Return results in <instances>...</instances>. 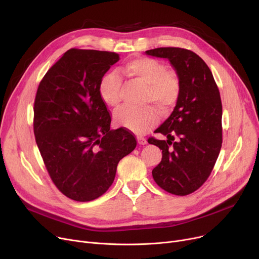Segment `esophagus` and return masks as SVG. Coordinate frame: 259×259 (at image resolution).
<instances>
[{"mask_svg": "<svg viewBox=\"0 0 259 259\" xmlns=\"http://www.w3.org/2000/svg\"><path fill=\"white\" fill-rule=\"evenodd\" d=\"M138 143L140 145H146L147 144V140L145 138H143V137H138Z\"/></svg>", "mask_w": 259, "mask_h": 259, "instance_id": "34e87169", "label": "esophagus"}]
</instances>
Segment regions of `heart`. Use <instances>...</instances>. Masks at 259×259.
<instances>
[{
    "label": "heart",
    "mask_w": 259,
    "mask_h": 259,
    "mask_svg": "<svg viewBox=\"0 0 259 259\" xmlns=\"http://www.w3.org/2000/svg\"><path fill=\"white\" fill-rule=\"evenodd\" d=\"M122 72L146 85L144 101L153 103L161 112H169L178 103L181 94V79L178 73L167 70L164 63L152 58H135L125 63ZM121 79L117 73H105L99 81V93L102 101L109 107H117L120 103ZM118 125L137 134H143L155 126L158 115L150 106L120 108L114 114Z\"/></svg>",
    "instance_id": "1"
}]
</instances>
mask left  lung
<instances>
[{"label": "left lung", "mask_w": 259, "mask_h": 259, "mask_svg": "<svg viewBox=\"0 0 259 259\" xmlns=\"http://www.w3.org/2000/svg\"><path fill=\"white\" fill-rule=\"evenodd\" d=\"M146 54L167 59L181 79V94L171 115L155 132L167 141L148 140L162 150L152 170L155 183L175 195H188L210 176L223 143V106L207 64L191 50L161 47Z\"/></svg>", "instance_id": "1"}]
</instances>
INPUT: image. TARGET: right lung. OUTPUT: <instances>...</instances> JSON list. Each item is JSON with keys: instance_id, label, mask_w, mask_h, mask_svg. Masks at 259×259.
<instances>
[{"instance_id": "1", "label": "right lung", "mask_w": 259, "mask_h": 259, "mask_svg": "<svg viewBox=\"0 0 259 259\" xmlns=\"http://www.w3.org/2000/svg\"><path fill=\"white\" fill-rule=\"evenodd\" d=\"M118 60L115 52L71 48L37 87L36 145L53 184L76 201L103 195L118 161L137 147L128 130L110 129L111 116L99 93L101 77Z\"/></svg>"}]
</instances>
